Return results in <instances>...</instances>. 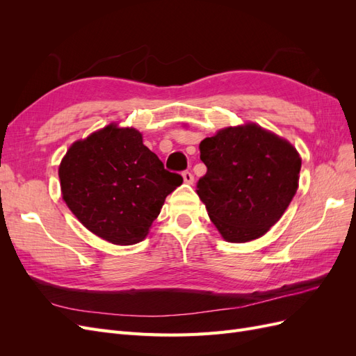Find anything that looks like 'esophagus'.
I'll return each mask as SVG.
<instances>
[{
  "instance_id": "esophagus-1",
  "label": "esophagus",
  "mask_w": 356,
  "mask_h": 356,
  "mask_svg": "<svg viewBox=\"0 0 356 356\" xmlns=\"http://www.w3.org/2000/svg\"><path fill=\"white\" fill-rule=\"evenodd\" d=\"M182 178H184L186 184H193V181H195V177H193V174H191L190 170L182 172Z\"/></svg>"
}]
</instances>
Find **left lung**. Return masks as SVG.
I'll return each instance as SVG.
<instances>
[{
    "label": "left lung",
    "mask_w": 356,
    "mask_h": 356,
    "mask_svg": "<svg viewBox=\"0 0 356 356\" xmlns=\"http://www.w3.org/2000/svg\"><path fill=\"white\" fill-rule=\"evenodd\" d=\"M199 148L208 170L196 191L215 227L227 242L261 238L296 195L297 149L255 123L221 129Z\"/></svg>",
    "instance_id": "left-lung-1"
}]
</instances>
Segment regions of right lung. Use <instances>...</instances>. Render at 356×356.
<instances>
[{"mask_svg": "<svg viewBox=\"0 0 356 356\" xmlns=\"http://www.w3.org/2000/svg\"><path fill=\"white\" fill-rule=\"evenodd\" d=\"M62 199L86 229L114 245L141 242L182 177L165 169L134 127L108 124L74 143L59 166Z\"/></svg>", "mask_w": 356, "mask_h": 356, "instance_id": "obj_1", "label": "right lung"}]
</instances>
